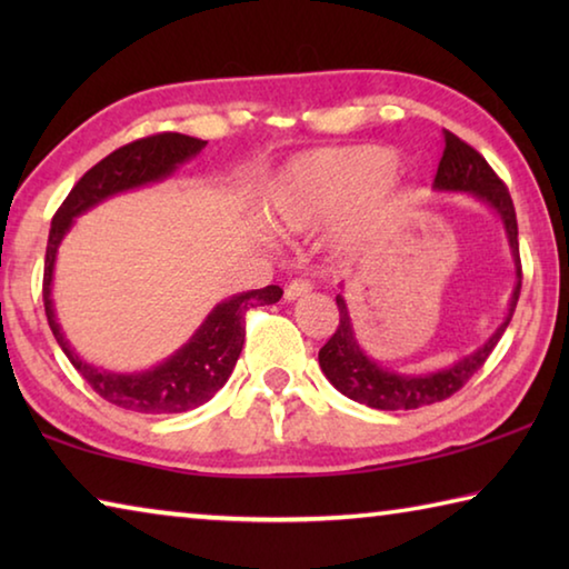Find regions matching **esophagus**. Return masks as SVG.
<instances>
[{"instance_id": "obj_1", "label": "esophagus", "mask_w": 569, "mask_h": 569, "mask_svg": "<svg viewBox=\"0 0 569 569\" xmlns=\"http://www.w3.org/2000/svg\"><path fill=\"white\" fill-rule=\"evenodd\" d=\"M308 291H311V281L308 278H296V281L286 286V298L288 301H296V298H301Z\"/></svg>"}]
</instances>
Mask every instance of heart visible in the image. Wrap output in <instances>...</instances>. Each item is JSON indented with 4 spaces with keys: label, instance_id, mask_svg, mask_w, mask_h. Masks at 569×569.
<instances>
[{
    "label": "heart",
    "instance_id": "1",
    "mask_svg": "<svg viewBox=\"0 0 569 569\" xmlns=\"http://www.w3.org/2000/svg\"><path fill=\"white\" fill-rule=\"evenodd\" d=\"M393 160L383 148L321 150L293 160L271 190V216L286 230H308L346 213L341 240L359 246L391 203Z\"/></svg>",
    "mask_w": 569,
    "mask_h": 569
}]
</instances>
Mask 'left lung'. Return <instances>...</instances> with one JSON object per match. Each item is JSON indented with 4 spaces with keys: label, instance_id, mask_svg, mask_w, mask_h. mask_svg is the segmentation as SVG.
<instances>
[{
    "label": "left lung",
    "instance_id": "left-lung-1",
    "mask_svg": "<svg viewBox=\"0 0 569 569\" xmlns=\"http://www.w3.org/2000/svg\"><path fill=\"white\" fill-rule=\"evenodd\" d=\"M445 156L439 160L435 188L447 192H471L481 203H487L495 213L502 218L505 233L509 240V250H512L515 268H517V286L512 291V301H509V313L502 326L489 336L485 346H479L475 353L459 359L455 366L431 373H399L393 369H383L373 359L363 353V349L356 341L349 306H346L343 296H336V306H339V326L329 341L323 343L319 351L321 371L326 373L336 389L343 397H349L359 403H366L371 409L381 411H397V409H419L427 403H437L449 399L457 393L465 383L475 377V373L485 366L489 353L495 351L497 341L502 339L505 329L512 321V313L519 301V288H522V261H519V240H517V213L509 198V190L497 172L489 168V162L479 156V152L459 140L455 132L445 130Z\"/></svg>",
    "mask_w": 569,
    "mask_h": 569
}]
</instances>
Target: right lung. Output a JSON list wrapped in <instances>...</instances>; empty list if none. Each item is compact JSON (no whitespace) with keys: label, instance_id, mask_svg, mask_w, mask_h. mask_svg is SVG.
<instances>
[{"label":"right lung","instance_id":"add662e5","mask_svg":"<svg viewBox=\"0 0 569 569\" xmlns=\"http://www.w3.org/2000/svg\"><path fill=\"white\" fill-rule=\"evenodd\" d=\"M208 146L206 140L190 138L180 132H160L150 138H140L128 146L110 152L98 166L90 168L77 180V186L57 208L47 240L44 256V281L42 298L47 323L54 333L57 343L70 363L80 371V377L100 393L104 401L138 413H180L196 409L216 397V391L228 381L230 371L240 356L246 341V313L256 306H268L281 301L283 291L278 286L256 288V291L238 293L228 301L218 303L200 329L190 336V341L158 366L138 373H112L82 361L67 343L60 323L54 319L52 306V273L54 258L67 230L74 218L84 210L94 208L118 192L148 186V182L166 180L178 166L196 158Z\"/></svg>","mask_w":569,"mask_h":569}]
</instances>
